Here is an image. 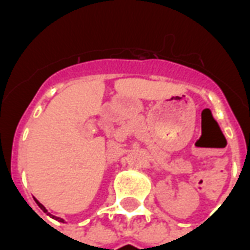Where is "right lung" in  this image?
<instances>
[{"label": "right lung", "instance_id": "right-lung-1", "mask_svg": "<svg viewBox=\"0 0 250 250\" xmlns=\"http://www.w3.org/2000/svg\"><path fill=\"white\" fill-rule=\"evenodd\" d=\"M35 201H36V204L39 205V208H40V209L42 210L44 213H46V214L49 215V217H52V218H55V220H57V221H59V222H64V220H62V218H59V217H55V215H52L51 213H49V211H48V210L45 209V206H44V205H42V204H40V202H39L37 199H35Z\"/></svg>", "mask_w": 250, "mask_h": 250}]
</instances>
